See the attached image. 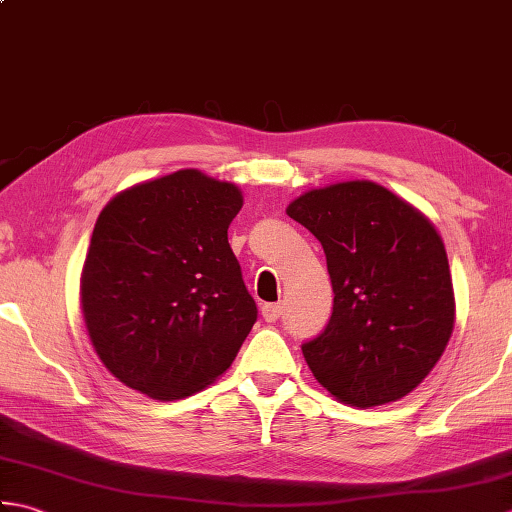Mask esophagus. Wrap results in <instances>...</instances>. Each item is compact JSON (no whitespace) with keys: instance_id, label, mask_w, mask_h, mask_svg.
<instances>
[{"instance_id":"obj_1","label":"esophagus","mask_w":512,"mask_h":512,"mask_svg":"<svg viewBox=\"0 0 512 512\" xmlns=\"http://www.w3.org/2000/svg\"><path fill=\"white\" fill-rule=\"evenodd\" d=\"M281 312H284V306H281V303H264L262 317L268 323H275L281 317Z\"/></svg>"}]
</instances>
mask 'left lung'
Listing matches in <instances>:
<instances>
[{
    "label": "left lung",
    "instance_id": "obj_1",
    "mask_svg": "<svg viewBox=\"0 0 512 512\" xmlns=\"http://www.w3.org/2000/svg\"><path fill=\"white\" fill-rule=\"evenodd\" d=\"M286 213L321 242L334 290L328 325L301 345L314 378L361 409L407 396L440 361L455 321L436 226L369 180L312 189Z\"/></svg>",
    "mask_w": 512,
    "mask_h": 512
}]
</instances>
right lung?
Segmentation results:
<instances>
[{
    "mask_svg": "<svg viewBox=\"0 0 512 512\" xmlns=\"http://www.w3.org/2000/svg\"><path fill=\"white\" fill-rule=\"evenodd\" d=\"M231 182L180 169L134 184L96 220L81 308L110 372L154 400H178L222 376L257 321L228 224Z\"/></svg>",
    "mask_w": 512,
    "mask_h": 512,
    "instance_id": "right-lung-1",
    "label": "right lung"
}]
</instances>
